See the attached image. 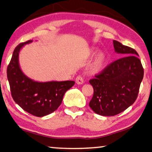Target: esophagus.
Listing matches in <instances>:
<instances>
[{
  "label": "esophagus",
  "mask_w": 152,
  "mask_h": 152,
  "mask_svg": "<svg viewBox=\"0 0 152 152\" xmlns=\"http://www.w3.org/2000/svg\"><path fill=\"white\" fill-rule=\"evenodd\" d=\"M76 83L78 84H82L84 83V79L81 76H78L76 79Z\"/></svg>",
  "instance_id": "esophagus-1"
}]
</instances>
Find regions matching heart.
Instances as JSON below:
<instances>
[{
	"label": "heart",
	"mask_w": 152,
	"mask_h": 152,
	"mask_svg": "<svg viewBox=\"0 0 152 152\" xmlns=\"http://www.w3.org/2000/svg\"><path fill=\"white\" fill-rule=\"evenodd\" d=\"M94 53V50H92L91 53L93 54ZM107 60V56L105 55V53L102 51L99 52L96 56L94 60L92 61L91 66L89 67V72L91 74H98L102 70V69L104 68V66L105 65Z\"/></svg>",
	"instance_id": "heart-1"
}]
</instances>
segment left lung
Returning a JSON list of instances; mask_svg holds the SVG:
<instances>
[{"label":"left lung","mask_w":152,"mask_h":152,"mask_svg":"<svg viewBox=\"0 0 152 152\" xmlns=\"http://www.w3.org/2000/svg\"><path fill=\"white\" fill-rule=\"evenodd\" d=\"M113 45L115 52L123 57L89 81L94 89L89 106L102 116H114L134 103L143 78V68L137 51L115 40Z\"/></svg>","instance_id":"1"}]
</instances>
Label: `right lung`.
I'll use <instances>...</instances> for the list:
<instances>
[{
  "mask_svg": "<svg viewBox=\"0 0 152 152\" xmlns=\"http://www.w3.org/2000/svg\"><path fill=\"white\" fill-rule=\"evenodd\" d=\"M32 42L29 40L15 48L7 67V78L15 102L25 111L42 117L60 107L64 94L74 85L75 82H37L25 75L20 68L19 55L21 48Z\"/></svg>",
  "mask_w": 152,
  "mask_h": 152,
  "instance_id": "add662e5",
  "label": "right lung"
}]
</instances>
